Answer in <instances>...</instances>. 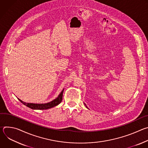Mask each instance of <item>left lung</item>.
I'll return each mask as SVG.
<instances>
[{"label": "left lung", "instance_id": "left-lung-1", "mask_svg": "<svg viewBox=\"0 0 148 148\" xmlns=\"http://www.w3.org/2000/svg\"><path fill=\"white\" fill-rule=\"evenodd\" d=\"M86 107H87V106H86Z\"/></svg>", "mask_w": 148, "mask_h": 148}]
</instances>
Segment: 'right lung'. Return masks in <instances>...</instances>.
I'll use <instances>...</instances> for the list:
<instances>
[{"label":"right lung","mask_w":148,"mask_h":148,"mask_svg":"<svg viewBox=\"0 0 148 148\" xmlns=\"http://www.w3.org/2000/svg\"><path fill=\"white\" fill-rule=\"evenodd\" d=\"M63 92H64V89L62 90V91L61 92V93L60 94V95H58V97L54 99L53 101L46 103H26L25 102L22 101H21L20 99L18 100L22 102L23 104H24L25 105H26V107L33 109V110H47L51 108H53L56 105H58L59 103H61L62 99V94H63Z\"/></svg>","instance_id":"add662e5"}]
</instances>
